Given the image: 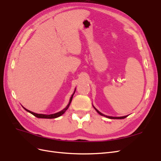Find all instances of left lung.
Segmentation results:
<instances>
[{
    "label": "left lung",
    "instance_id": "left-lung-1",
    "mask_svg": "<svg viewBox=\"0 0 161 161\" xmlns=\"http://www.w3.org/2000/svg\"><path fill=\"white\" fill-rule=\"evenodd\" d=\"M95 109V110L97 111V113L98 114H99L101 115H103V116H105V117H107V118H110V119H124V118H125L126 117H128V115H126V116H123V117H110V116H106V115H103V114H102L101 112H99L98 110H97L95 108H94Z\"/></svg>",
    "mask_w": 161,
    "mask_h": 161
}]
</instances>
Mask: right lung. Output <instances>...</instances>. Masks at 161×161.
<instances>
[{"label": "right lung", "mask_w": 161, "mask_h": 161, "mask_svg": "<svg viewBox=\"0 0 161 161\" xmlns=\"http://www.w3.org/2000/svg\"><path fill=\"white\" fill-rule=\"evenodd\" d=\"M73 95H74V93H73ZM73 95H72V97H70V101H69V105H68L66 106V108H64V109H63L62 111H60V112H58V113H56V114H50V115H44V114H36V113H33V112L31 111H29L28 109H25L27 111L30 112V114H31L32 115H33L34 116H36V118H46V119H53V118H58V117H60V115H62V114H64V112L68 109V108H69V107L70 105V104L71 103V101H72V97H73Z\"/></svg>", "instance_id": "right-lung-1"}]
</instances>
